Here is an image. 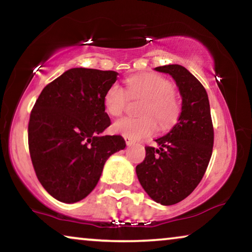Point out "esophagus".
<instances>
[{
  "label": "esophagus",
  "mask_w": 252,
  "mask_h": 252,
  "mask_svg": "<svg viewBox=\"0 0 252 252\" xmlns=\"http://www.w3.org/2000/svg\"><path fill=\"white\" fill-rule=\"evenodd\" d=\"M125 141H126V144H127V146H128V147L133 146V144H134V140L129 139V137H125Z\"/></svg>",
  "instance_id": "1"
}]
</instances>
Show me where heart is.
I'll list each match as a JSON object with an SVG mask.
<instances>
[{
	"instance_id": "obj_1",
	"label": "heart",
	"mask_w": 252,
	"mask_h": 252,
	"mask_svg": "<svg viewBox=\"0 0 252 252\" xmlns=\"http://www.w3.org/2000/svg\"><path fill=\"white\" fill-rule=\"evenodd\" d=\"M126 87L127 89L119 84L109 86L103 96L105 111L112 117H119L125 111L129 97L146 98L141 110L144 116L117 120L113 125L116 133L132 140H140L156 133L158 120L161 129H170L178 123L181 105L174 95L173 82L168 79L155 73L139 74L127 79Z\"/></svg>"
}]
</instances>
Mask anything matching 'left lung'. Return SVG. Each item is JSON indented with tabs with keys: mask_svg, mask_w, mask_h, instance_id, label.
<instances>
[{
	"mask_svg": "<svg viewBox=\"0 0 252 252\" xmlns=\"http://www.w3.org/2000/svg\"><path fill=\"white\" fill-rule=\"evenodd\" d=\"M155 70L173 77L182 96V108L177 125L155 140L159 149L146 147V158L136 166V175L155 202L173 205L201 182L212 155L215 133L209 97L201 82L178 64Z\"/></svg>",
	"mask_w": 252,
	"mask_h": 252,
	"instance_id": "obj_1",
	"label": "left lung"
}]
</instances>
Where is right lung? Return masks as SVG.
Instances as JSON below:
<instances>
[{
    "label": "right lung",
    "instance_id": "obj_1",
    "mask_svg": "<svg viewBox=\"0 0 252 252\" xmlns=\"http://www.w3.org/2000/svg\"><path fill=\"white\" fill-rule=\"evenodd\" d=\"M118 73L75 67L42 89L29 122L31 159L54 198L75 203L97 185L112 154L126 147L120 135L101 133L111 125L103 96Z\"/></svg>",
    "mask_w": 252,
    "mask_h": 252
}]
</instances>
